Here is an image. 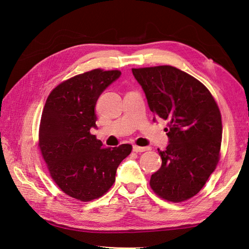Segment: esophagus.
I'll return each instance as SVG.
<instances>
[{"label":"esophagus","instance_id":"obj_1","mask_svg":"<svg viewBox=\"0 0 249 249\" xmlns=\"http://www.w3.org/2000/svg\"><path fill=\"white\" fill-rule=\"evenodd\" d=\"M148 147H142V146H137V145H134L133 146V150L136 153H143V152H146L148 150Z\"/></svg>","mask_w":249,"mask_h":249}]
</instances>
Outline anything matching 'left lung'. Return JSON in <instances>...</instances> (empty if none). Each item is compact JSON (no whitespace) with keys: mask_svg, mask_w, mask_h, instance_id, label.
Instances as JSON below:
<instances>
[{"mask_svg":"<svg viewBox=\"0 0 249 249\" xmlns=\"http://www.w3.org/2000/svg\"><path fill=\"white\" fill-rule=\"evenodd\" d=\"M157 117L167 120L166 149L149 185L160 197L180 202L205 186L219 160L222 124L219 108L207 87L169 65L133 69Z\"/></svg>","mask_w":249,"mask_h":249,"instance_id":"1","label":"left lung"}]
</instances>
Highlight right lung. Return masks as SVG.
Masks as SVG:
<instances>
[{
  "label": "right lung",
  "instance_id": "add662e5",
  "mask_svg": "<svg viewBox=\"0 0 249 249\" xmlns=\"http://www.w3.org/2000/svg\"><path fill=\"white\" fill-rule=\"evenodd\" d=\"M119 71L93 70L71 78L50 93L40 120L39 147L50 175L64 193L82 201L99 198L115 182L131 144L105 147L96 129L95 105Z\"/></svg>",
  "mask_w": 249,
  "mask_h": 249
}]
</instances>
